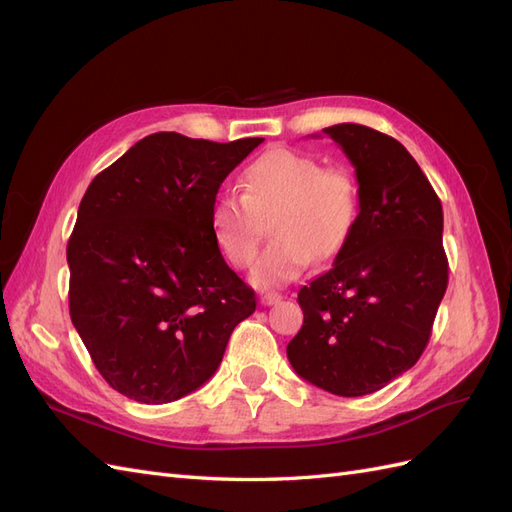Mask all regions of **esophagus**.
<instances>
[{
	"label": "esophagus",
	"instance_id": "34e87169",
	"mask_svg": "<svg viewBox=\"0 0 512 512\" xmlns=\"http://www.w3.org/2000/svg\"><path fill=\"white\" fill-rule=\"evenodd\" d=\"M280 301H282V294L280 292H265L260 297L262 305H275V303H280Z\"/></svg>",
	"mask_w": 512,
	"mask_h": 512
}]
</instances>
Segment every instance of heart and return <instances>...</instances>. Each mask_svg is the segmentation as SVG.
<instances>
[{
  "mask_svg": "<svg viewBox=\"0 0 512 512\" xmlns=\"http://www.w3.org/2000/svg\"><path fill=\"white\" fill-rule=\"evenodd\" d=\"M243 190L215 196L209 224L232 265L250 267L265 235L262 220H269L273 239L252 271L262 288L292 280L312 258L318 265L337 258L359 222L356 177L344 166L322 168L303 151L275 147L262 153L245 168Z\"/></svg>",
  "mask_w": 512,
  "mask_h": 512,
  "instance_id": "heart-1",
  "label": "heart"
}]
</instances>
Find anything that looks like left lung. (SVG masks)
I'll list each match as a JSON object with an SVG mask.
<instances>
[{
  "instance_id": "left-lung-1",
  "label": "left lung",
  "mask_w": 512,
  "mask_h": 512,
  "mask_svg": "<svg viewBox=\"0 0 512 512\" xmlns=\"http://www.w3.org/2000/svg\"><path fill=\"white\" fill-rule=\"evenodd\" d=\"M352 162L359 222L333 267L299 290L303 327L286 348L297 374L361 397L408 371L448 284L442 203L395 138L359 123L322 130Z\"/></svg>"
}]
</instances>
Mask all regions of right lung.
Masks as SVG:
<instances>
[{
  "mask_svg": "<svg viewBox=\"0 0 512 512\" xmlns=\"http://www.w3.org/2000/svg\"><path fill=\"white\" fill-rule=\"evenodd\" d=\"M265 138L145 136L89 183L68 241L70 318L115 391L168 404L220 367L256 297L209 224L230 170Z\"/></svg>",
  "mask_w": 512,
  "mask_h": 512,
  "instance_id": "right-lung-1",
  "label": "right lung"
}]
</instances>
